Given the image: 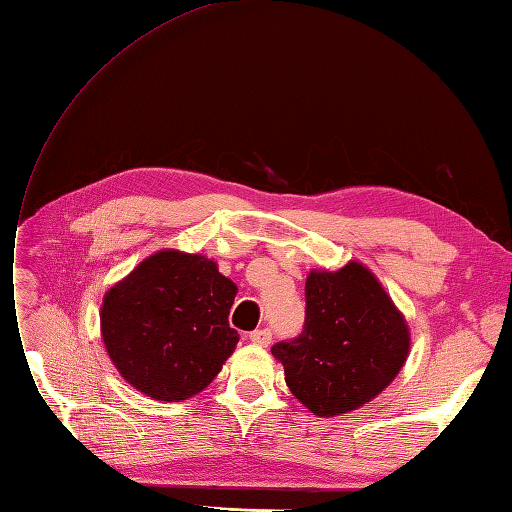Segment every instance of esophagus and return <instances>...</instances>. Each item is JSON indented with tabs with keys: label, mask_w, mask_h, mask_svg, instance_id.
<instances>
[{
	"label": "esophagus",
	"mask_w": 512,
	"mask_h": 512,
	"mask_svg": "<svg viewBox=\"0 0 512 512\" xmlns=\"http://www.w3.org/2000/svg\"><path fill=\"white\" fill-rule=\"evenodd\" d=\"M249 340L257 346H268L272 342V332L270 329H255V332H251Z\"/></svg>",
	"instance_id": "1"
}]
</instances>
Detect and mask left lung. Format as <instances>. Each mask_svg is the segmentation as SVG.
<instances>
[{"label":"left lung","instance_id":"obj_1","mask_svg":"<svg viewBox=\"0 0 512 512\" xmlns=\"http://www.w3.org/2000/svg\"><path fill=\"white\" fill-rule=\"evenodd\" d=\"M410 351L402 310L364 263L310 270L304 332L272 346L291 393L317 417L372 402L400 374Z\"/></svg>","mask_w":512,"mask_h":512}]
</instances>
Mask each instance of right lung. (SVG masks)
Returning <instances> with one entry per match:
<instances>
[{
	"label": "right lung",
	"instance_id": "obj_1",
	"mask_svg": "<svg viewBox=\"0 0 512 512\" xmlns=\"http://www.w3.org/2000/svg\"><path fill=\"white\" fill-rule=\"evenodd\" d=\"M238 287L200 253L148 255L102 300L106 353L125 381L157 402L204 391L236 351L229 327Z\"/></svg>",
	"mask_w": 512,
	"mask_h": 512
}]
</instances>
